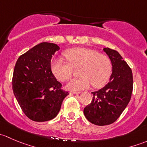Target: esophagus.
<instances>
[{
  "label": "esophagus",
  "instance_id": "34e87169",
  "mask_svg": "<svg viewBox=\"0 0 147 147\" xmlns=\"http://www.w3.org/2000/svg\"><path fill=\"white\" fill-rule=\"evenodd\" d=\"M80 92H75V91H71L70 94H80Z\"/></svg>",
  "mask_w": 147,
  "mask_h": 147
}]
</instances>
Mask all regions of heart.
<instances>
[{"label":"heart","mask_w":147,"mask_h":147,"mask_svg":"<svg viewBox=\"0 0 147 147\" xmlns=\"http://www.w3.org/2000/svg\"><path fill=\"white\" fill-rule=\"evenodd\" d=\"M68 63L60 59L53 60L51 69L57 80L64 82L70 79L74 69H78L81 78L69 81L67 84L70 90L87 89L92 84L94 87H100L107 82L112 73V63L109 57L92 49L74 47L64 52Z\"/></svg>","instance_id":"b5f03b06"}]
</instances>
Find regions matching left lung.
Instances as JSON below:
<instances>
[{
    "mask_svg": "<svg viewBox=\"0 0 147 147\" xmlns=\"http://www.w3.org/2000/svg\"><path fill=\"white\" fill-rule=\"evenodd\" d=\"M112 65L109 81L98 91L93 92L92 101L84 109L89 121L98 126L115 122L127 107L133 90V75L131 68L117 51L105 47Z\"/></svg>",
    "mask_w": 147,
    "mask_h": 147,
    "instance_id": "8db88e82",
    "label": "left lung"
}]
</instances>
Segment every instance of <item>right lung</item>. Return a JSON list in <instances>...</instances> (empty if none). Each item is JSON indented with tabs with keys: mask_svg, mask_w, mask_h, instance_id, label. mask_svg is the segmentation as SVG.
Listing matches in <instances>:
<instances>
[{
	"mask_svg": "<svg viewBox=\"0 0 147 147\" xmlns=\"http://www.w3.org/2000/svg\"><path fill=\"white\" fill-rule=\"evenodd\" d=\"M60 47L42 42L18 59L13 75V90L25 115L35 121L54 119L68 92L62 89L51 70V58Z\"/></svg>",
	"mask_w": 147,
	"mask_h": 147,
	"instance_id": "obj_1",
	"label": "right lung"
}]
</instances>
